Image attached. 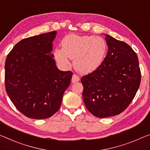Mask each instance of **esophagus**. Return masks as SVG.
Wrapping results in <instances>:
<instances>
[{
  "label": "esophagus",
  "mask_w": 150,
  "mask_h": 150,
  "mask_svg": "<svg viewBox=\"0 0 150 150\" xmlns=\"http://www.w3.org/2000/svg\"><path fill=\"white\" fill-rule=\"evenodd\" d=\"M79 81V77H78L77 75L76 74L73 75L72 79H71V81H72V83H76V82Z\"/></svg>",
  "instance_id": "obj_1"
}]
</instances>
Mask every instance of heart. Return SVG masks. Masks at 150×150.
I'll return each mask as SVG.
<instances>
[{
	"label": "heart",
	"mask_w": 150,
	"mask_h": 150,
	"mask_svg": "<svg viewBox=\"0 0 150 150\" xmlns=\"http://www.w3.org/2000/svg\"><path fill=\"white\" fill-rule=\"evenodd\" d=\"M62 49H56L54 57L59 65H69L68 58L80 73H88L96 70L103 62L107 52V43L100 37L79 36L69 35L61 41Z\"/></svg>",
	"instance_id": "b5f03b06"
}]
</instances>
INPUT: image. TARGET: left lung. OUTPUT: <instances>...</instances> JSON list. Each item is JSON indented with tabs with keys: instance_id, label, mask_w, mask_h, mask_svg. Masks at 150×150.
<instances>
[{
	"instance_id": "left-lung-1",
	"label": "left lung",
	"mask_w": 150,
	"mask_h": 150,
	"mask_svg": "<svg viewBox=\"0 0 150 150\" xmlns=\"http://www.w3.org/2000/svg\"><path fill=\"white\" fill-rule=\"evenodd\" d=\"M105 35L108 51L104 61L81 79L85 107L99 118L123 112L134 99L141 82L137 54L129 45Z\"/></svg>"
}]
</instances>
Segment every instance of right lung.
Returning <instances> with one entry per match:
<instances>
[{
	"instance_id": "right-lung-1",
	"label": "right lung",
	"mask_w": 150,
	"mask_h": 150,
	"mask_svg": "<svg viewBox=\"0 0 150 150\" xmlns=\"http://www.w3.org/2000/svg\"><path fill=\"white\" fill-rule=\"evenodd\" d=\"M56 34L52 31L21 40L6 59V91L27 117L41 120L53 115L70 85L73 73L59 70L51 53Z\"/></svg>"
}]
</instances>
